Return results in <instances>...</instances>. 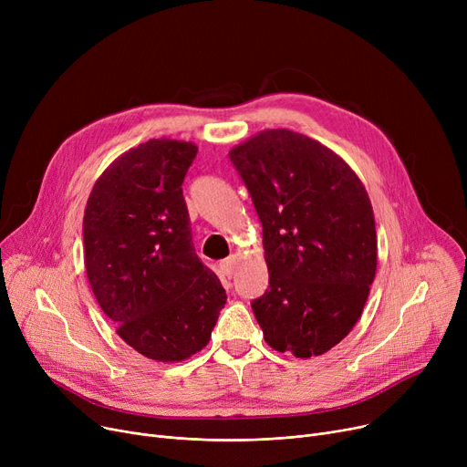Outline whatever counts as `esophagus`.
Returning a JSON list of instances; mask_svg holds the SVG:
<instances>
[{
	"mask_svg": "<svg viewBox=\"0 0 467 467\" xmlns=\"http://www.w3.org/2000/svg\"><path fill=\"white\" fill-rule=\"evenodd\" d=\"M234 265H236V257L234 255H231V257H227L225 261H221V273H223V276L225 278H231L233 276V273H234Z\"/></svg>",
	"mask_w": 467,
	"mask_h": 467,
	"instance_id": "1",
	"label": "esophagus"
}]
</instances>
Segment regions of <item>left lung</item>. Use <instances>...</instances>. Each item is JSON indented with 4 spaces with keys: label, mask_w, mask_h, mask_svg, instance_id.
Here are the masks:
<instances>
[{
    "label": "left lung",
    "mask_w": 467,
    "mask_h": 467,
    "mask_svg": "<svg viewBox=\"0 0 467 467\" xmlns=\"http://www.w3.org/2000/svg\"><path fill=\"white\" fill-rule=\"evenodd\" d=\"M263 227L268 287L252 301L268 347L322 356L363 312L377 273L371 201L320 141L265 130L231 150Z\"/></svg>",
    "instance_id": "8db88e82"
}]
</instances>
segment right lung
Masks as SVG:
<instances>
[{
  "instance_id": "obj_1",
  "label": "right lung",
  "mask_w": 467,
  "mask_h": 467,
  "mask_svg": "<svg viewBox=\"0 0 467 467\" xmlns=\"http://www.w3.org/2000/svg\"><path fill=\"white\" fill-rule=\"evenodd\" d=\"M196 151L178 140L140 143L98 178L83 219L98 305L129 347L157 361L201 352L227 303L192 246L182 185Z\"/></svg>"
}]
</instances>
